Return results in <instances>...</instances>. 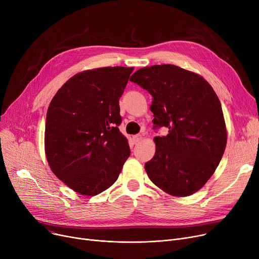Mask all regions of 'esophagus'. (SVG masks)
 <instances>
[{"label": "esophagus", "mask_w": 259, "mask_h": 259, "mask_svg": "<svg viewBox=\"0 0 259 259\" xmlns=\"http://www.w3.org/2000/svg\"><path fill=\"white\" fill-rule=\"evenodd\" d=\"M142 139H143V137H142L141 134L133 135V137H132V140H133V142H134V143H139V142H140Z\"/></svg>", "instance_id": "esophagus-1"}]
</instances>
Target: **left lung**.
Masks as SVG:
<instances>
[{
	"mask_svg": "<svg viewBox=\"0 0 259 259\" xmlns=\"http://www.w3.org/2000/svg\"><path fill=\"white\" fill-rule=\"evenodd\" d=\"M130 80L152 95L153 158L145 164L151 182L173 196H189L205 185L219 166L227 145L221 102L202 76L174 65L141 68Z\"/></svg>",
	"mask_w": 259,
	"mask_h": 259,
	"instance_id": "left-lung-1",
	"label": "left lung"
}]
</instances>
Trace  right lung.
Returning <instances> with one entry per match:
<instances>
[{
    "label": "right lung",
    "mask_w": 259,
    "mask_h": 259,
    "mask_svg": "<svg viewBox=\"0 0 259 259\" xmlns=\"http://www.w3.org/2000/svg\"><path fill=\"white\" fill-rule=\"evenodd\" d=\"M132 71V67L116 66L79 72L48 107V164L59 180L81 195H97L111 187L130 156L128 141L118 129V101Z\"/></svg>",
    "instance_id": "obj_1"
}]
</instances>
